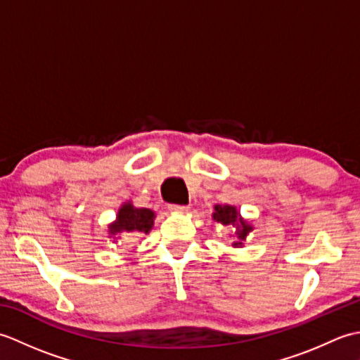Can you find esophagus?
<instances>
[{
  "label": "esophagus",
  "mask_w": 360,
  "mask_h": 360,
  "mask_svg": "<svg viewBox=\"0 0 360 360\" xmlns=\"http://www.w3.org/2000/svg\"><path fill=\"white\" fill-rule=\"evenodd\" d=\"M170 210L174 213H186L188 212V207H186V205H172Z\"/></svg>",
  "instance_id": "34e87169"
}]
</instances>
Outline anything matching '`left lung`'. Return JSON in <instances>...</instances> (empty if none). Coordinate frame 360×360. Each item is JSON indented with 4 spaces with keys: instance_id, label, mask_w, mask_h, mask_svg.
<instances>
[{
    "instance_id": "obj_1",
    "label": "left lung",
    "mask_w": 360,
    "mask_h": 360,
    "mask_svg": "<svg viewBox=\"0 0 360 360\" xmlns=\"http://www.w3.org/2000/svg\"><path fill=\"white\" fill-rule=\"evenodd\" d=\"M212 213V219L215 221V223L221 224V226H232L235 227V233H233V241H232V246L233 248H243L244 246V241H246L248 235L254 231V226H252L248 219H244L238 209L235 207V205L231 204H215V207H213ZM232 236V235H231Z\"/></svg>"
}]
</instances>
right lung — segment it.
Here are the masks:
<instances>
[{"label": "right lung", "instance_id": "obj_1", "mask_svg": "<svg viewBox=\"0 0 360 360\" xmlns=\"http://www.w3.org/2000/svg\"><path fill=\"white\" fill-rule=\"evenodd\" d=\"M155 218L156 213L151 209L134 207L131 201H127L119 207L116 219L108 224V238L117 243L122 240V233L148 235L155 224Z\"/></svg>", "mask_w": 360, "mask_h": 360}]
</instances>
